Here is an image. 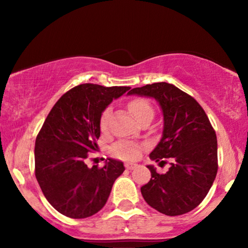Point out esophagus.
Instances as JSON below:
<instances>
[{
  "label": "esophagus",
  "instance_id": "esophagus-1",
  "mask_svg": "<svg viewBox=\"0 0 248 248\" xmlns=\"http://www.w3.org/2000/svg\"><path fill=\"white\" fill-rule=\"evenodd\" d=\"M137 164H131V162H126V164H125V167H126V169H134L135 167H137Z\"/></svg>",
  "mask_w": 248,
  "mask_h": 248
}]
</instances>
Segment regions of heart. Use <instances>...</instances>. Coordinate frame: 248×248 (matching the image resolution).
<instances>
[{
    "label": "heart",
    "mask_w": 248,
    "mask_h": 248,
    "mask_svg": "<svg viewBox=\"0 0 248 248\" xmlns=\"http://www.w3.org/2000/svg\"><path fill=\"white\" fill-rule=\"evenodd\" d=\"M130 110L132 114L134 115L135 118L140 122L145 115L149 113H154V108L149 103L148 100L142 99V98H135V99L131 100L128 104ZM108 115H109V109H106L101 115L100 118V128L103 131L107 130L108 125ZM142 147L138 143H133V142H117L110 148V154L113 157L123 159V160H134L138 159L141 155Z\"/></svg>",
    "instance_id": "heart-1"
}]
</instances>
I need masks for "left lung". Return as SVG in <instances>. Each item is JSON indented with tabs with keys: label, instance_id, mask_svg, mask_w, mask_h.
Segmentation results:
<instances>
[{
	"label": "left lung",
	"instance_id": "left-lung-1",
	"mask_svg": "<svg viewBox=\"0 0 248 248\" xmlns=\"http://www.w3.org/2000/svg\"><path fill=\"white\" fill-rule=\"evenodd\" d=\"M128 93L158 100L164 113V132L150 158L170 161L166 174L148 166L151 179L141 187L142 196L166 216L192 211L204 200L218 171L217 135L204 109L192 96L167 82L134 88Z\"/></svg>",
	"mask_w": 248,
	"mask_h": 248
}]
</instances>
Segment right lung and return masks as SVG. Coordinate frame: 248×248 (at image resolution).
Here are the masks:
<instances>
[{
	"label": "right lung",
	"instance_id": "1",
	"mask_svg": "<svg viewBox=\"0 0 248 248\" xmlns=\"http://www.w3.org/2000/svg\"><path fill=\"white\" fill-rule=\"evenodd\" d=\"M130 89L79 84L56 101L44 122L36 138L35 175L47 201L62 215L82 219L100 211L125 170L115 159L108 158L103 168H89L86 159L98 151L101 113Z\"/></svg>",
	"mask_w": 248,
	"mask_h": 248
}]
</instances>
